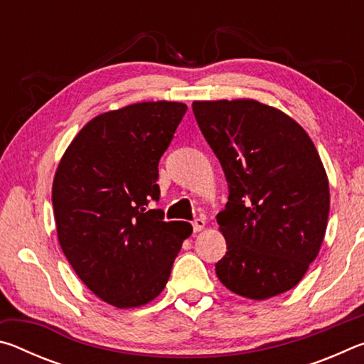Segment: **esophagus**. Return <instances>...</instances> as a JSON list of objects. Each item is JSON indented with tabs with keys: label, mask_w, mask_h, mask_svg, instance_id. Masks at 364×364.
I'll return each instance as SVG.
<instances>
[{
	"label": "esophagus",
	"mask_w": 364,
	"mask_h": 364,
	"mask_svg": "<svg viewBox=\"0 0 364 364\" xmlns=\"http://www.w3.org/2000/svg\"><path fill=\"white\" fill-rule=\"evenodd\" d=\"M204 226H205V218H196V220L193 221L194 232L202 231V230H204Z\"/></svg>",
	"instance_id": "1"
}]
</instances>
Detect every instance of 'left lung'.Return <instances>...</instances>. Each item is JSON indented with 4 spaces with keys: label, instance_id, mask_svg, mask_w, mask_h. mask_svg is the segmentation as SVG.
<instances>
[{
    "label": "left lung",
    "instance_id": "8db88e82",
    "mask_svg": "<svg viewBox=\"0 0 364 364\" xmlns=\"http://www.w3.org/2000/svg\"><path fill=\"white\" fill-rule=\"evenodd\" d=\"M193 112L230 188L217 215L228 247L215 264L218 279L252 300L295 287L318 257L329 217L315 144L291 117L254 100L194 101Z\"/></svg>",
    "mask_w": 364,
    "mask_h": 364
}]
</instances>
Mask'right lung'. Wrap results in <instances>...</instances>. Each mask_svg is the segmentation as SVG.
<instances>
[{
	"mask_svg": "<svg viewBox=\"0 0 364 364\" xmlns=\"http://www.w3.org/2000/svg\"><path fill=\"white\" fill-rule=\"evenodd\" d=\"M183 102H138L95 117L67 147L53 181L58 237L85 286L117 308L164 291L186 221L149 208L160 197L159 160L186 114Z\"/></svg>",
	"mask_w": 364,
	"mask_h": 364,
	"instance_id": "right-lung-1",
	"label": "right lung"
}]
</instances>
